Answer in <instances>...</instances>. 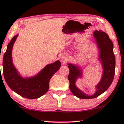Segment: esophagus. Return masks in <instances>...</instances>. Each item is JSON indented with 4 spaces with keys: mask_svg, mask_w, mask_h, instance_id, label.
I'll return each mask as SVG.
<instances>
[{
    "mask_svg": "<svg viewBox=\"0 0 124 124\" xmlns=\"http://www.w3.org/2000/svg\"><path fill=\"white\" fill-rule=\"evenodd\" d=\"M67 58L66 57V55H62L61 56V59L63 62H65L66 61H67Z\"/></svg>",
    "mask_w": 124,
    "mask_h": 124,
    "instance_id": "esophagus-1",
    "label": "esophagus"
}]
</instances>
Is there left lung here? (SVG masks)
Wrapping results in <instances>:
<instances>
[{
  "mask_svg": "<svg viewBox=\"0 0 124 124\" xmlns=\"http://www.w3.org/2000/svg\"><path fill=\"white\" fill-rule=\"evenodd\" d=\"M100 50V60L103 67V74L100 82L96 85L97 90L93 95H87L77 88L76 82L78 77L82 76V71L76 66L68 63L70 70L68 79L70 90L75 96L82 99L96 98L109 88L113 80L115 73L116 61L113 53V44L107 34L102 30H95L93 34Z\"/></svg>",
  "mask_w": 124,
  "mask_h": 124,
  "instance_id": "obj_1",
  "label": "left lung"
}]
</instances>
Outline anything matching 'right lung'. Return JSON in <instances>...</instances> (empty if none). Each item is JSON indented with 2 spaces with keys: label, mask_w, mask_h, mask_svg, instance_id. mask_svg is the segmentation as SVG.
Returning <instances> with one entry per match:
<instances>
[{
  "label": "right lung",
  "mask_w": 124,
  "mask_h": 124,
  "mask_svg": "<svg viewBox=\"0 0 124 124\" xmlns=\"http://www.w3.org/2000/svg\"><path fill=\"white\" fill-rule=\"evenodd\" d=\"M18 35L12 38L8 44L3 59V75L9 87L15 93L24 98L35 99L46 93L49 88V82L52 76L60 68L61 63L57 61L49 64L37 76L23 78L19 74L12 63V49Z\"/></svg>",
  "instance_id": "1"
}]
</instances>
